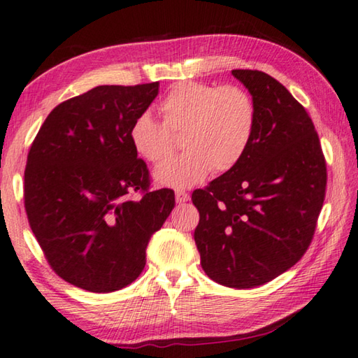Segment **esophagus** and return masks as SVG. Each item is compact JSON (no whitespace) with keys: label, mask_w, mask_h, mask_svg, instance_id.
Returning a JSON list of instances; mask_svg holds the SVG:
<instances>
[{"label":"esophagus","mask_w":358,"mask_h":358,"mask_svg":"<svg viewBox=\"0 0 358 358\" xmlns=\"http://www.w3.org/2000/svg\"><path fill=\"white\" fill-rule=\"evenodd\" d=\"M189 192H186L183 189H178L175 191V199H177L178 203H183V202H188L189 201Z\"/></svg>","instance_id":"1"}]
</instances>
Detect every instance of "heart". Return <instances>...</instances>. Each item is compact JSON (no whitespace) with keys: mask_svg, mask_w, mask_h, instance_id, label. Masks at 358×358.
<instances>
[{"mask_svg":"<svg viewBox=\"0 0 358 358\" xmlns=\"http://www.w3.org/2000/svg\"><path fill=\"white\" fill-rule=\"evenodd\" d=\"M161 124L150 113H140L129 129V140L138 156L152 164L172 150V134H181L180 156L161 164L155 180L167 188L199 185L212 172L234 169L252 143L257 108L247 90L186 81L172 87L159 103Z\"/></svg>","mask_w":358,"mask_h":358,"instance_id":"heart-1","label":"heart"}]
</instances>
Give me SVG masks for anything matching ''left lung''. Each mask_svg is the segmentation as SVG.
Returning <instances> with one entry per match:
<instances>
[{"label": "left lung", "instance_id": "1", "mask_svg": "<svg viewBox=\"0 0 358 358\" xmlns=\"http://www.w3.org/2000/svg\"><path fill=\"white\" fill-rule=\"evenodd\" d=\"M257 108L252 143L234 169L192 192L194 241L210 279L253 288L275 279L310 245L325 199L319 135L285 86L258 70H232Z\"/></svg>", "mask_w": 358, "mask_h": 358}]
</instances>
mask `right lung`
Listing matches in <instances>:
<instances>
[{
	"mask_svg": "<svg viewBox=\"0 0 358 358\" xmlns=\"http://www.w3.org/2000/svg\"><path fill=\"white\" fill-rule=\"evenodd\" d=\"M157 92L159 83L90 89L49 113L28 152V223L55 274L83 290L110 293L137 279L175 207L172 189L150 191L129 140ZM134 190L137 201L128 199Z\"/></svg>",
	"mask_w": 358,
	"mask_h": 358,
	"instance_id": "right-lung-1",
	"label": "right lung"
}]
</instances>
